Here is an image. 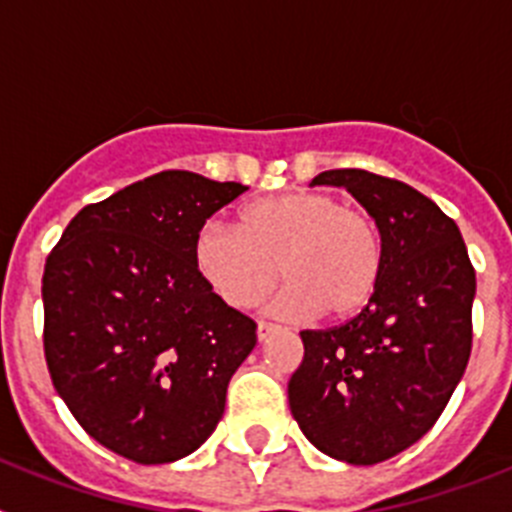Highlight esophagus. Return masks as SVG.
Returning <instances> with one entry per match:
<instances>
[{"instance_id":"esophagus-1","label":"esophagus","mask_w":512,"mask_h":512,"mask_svg":"<svg viewBox=\"0 0 512 512\" xmlns=\"http://www.w3.org/2000/svg\"><path fill=\"white\" fill-rule=\"evenodd\" d=\"M274 333H279V325L266 323V320H261L259 328H256V336H259V341H266V338H271Z\"/></svg>"}]
</instances>
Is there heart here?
<instances>
[{"label":"heart","mask_w":512,"mask_h":512,"mask_svg":"<svg viewBox=\"0 0 512 512\" xmlns=\"http://www.w3.org/2000/svg\"><path fill=\"white\" fill-rule=\"evenodd\" d=\"M192 261L212 295L235 310L259 305L284 277L279 315L351 320L377 292L384 248L369 212L323 189H300L246 205L238 228L205 223Z\"/></svg>","instance_id":"b5f03b06"}]
</instances>
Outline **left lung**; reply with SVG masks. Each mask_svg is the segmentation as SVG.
<instances>
[{"mask_svg":"<svg viewBox=\"0 0 512 512\" xmlns=\"http://www.w3.org/2000/svg\"><path fill=\"white\" fill-rule=\"evenodd\" d=\"M343 187L382 235V279L348 323L302 330L289 410L307 441L369 467L431 431L472 354L477 279L459 228L418 189L364 169L312 179Z\"/></svg>","mask_w":512,"mask_h":512,"instance_id":"1","label":"left lung"}]
</instances>
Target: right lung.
I'll list each match as a JSON object with an SVG mask.
<instances>
[{
    "instance_id": "add662e5",
    "label": "right lung",
    "mask_w": 512,
    "mask_h": 512,
    "mask_svg": "<svg viewBox=\"0 0 512 512\" xmlns=\"http://www.w3.org/2000/svg\"><path fill=\"white\" fill-rule=\"evenodd\" d=\"M248 187L161 171L76 212L43 271L53 387L104 449L169 464L210 438L256 323L212 295L194 233Z\"/></svg>"
}]
</instances>
